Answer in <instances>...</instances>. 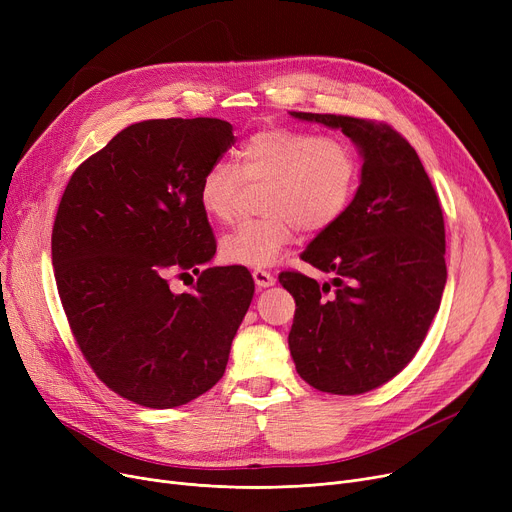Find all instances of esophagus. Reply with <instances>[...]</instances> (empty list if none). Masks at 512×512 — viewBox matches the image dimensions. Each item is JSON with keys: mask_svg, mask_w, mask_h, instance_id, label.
I'll list each match as a JSON object with an SVG mask.
<instances>
[{"mask_svg": "<svg viewBox=\"0 0 512 512\" xmlns=\"http://www.w3.org/2000/svg\"><path fill=\"white\" fill-rule=\"evenodd\" d=\"M253 280H255V284H257L259 288L274 286V282H276V278H274L270 272H265V270H255V272H253Z\"/></svg>", "mask_w": 512, "mask_h": 512, "instance_id": "esophagus-1", "label": "esophagus"}]
</instances>
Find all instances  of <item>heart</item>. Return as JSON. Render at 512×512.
Here are the masks:
<instances>
[{"mask_svg": "<svg viewBox=\"0 0 512 512\" xmlns=\"http://www.w3.org/2000/svg\"><path fill=\"white\" fill-rule=\"evenodd\" d=\"M359 157L351 143L317 137L286 126L261 128L242 143L236 168L215 161L199 182V205L207 218L230 224L240 193L265 186L261 220L245 222L220 242L222 259L247 267H267L297 236L330 228L353 199Z\"/></svg>", "mask_w": 512, "mask_h": 512, "instance_id": "obj_1", "label": "heart"}]
</instances>
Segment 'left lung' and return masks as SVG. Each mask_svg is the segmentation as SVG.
Wrapping results in <instances>:
<instances>
[{"label": "left lung", "mask_w": 512, "mask_h": 512, "mask_svg": "<svg viewBox=\"0 0 512 512\" xmlns=\"http://www.w3.org/2000/svg\"><path fill=\"white\" fill-rule=\"evenodd\" d=\"M290 116L340 128L361 155V184L340 218L301 259L330 284L282 272L297 311L288 334L301 378L330 394L390 382L417 355L446 286L440 199L411 143L386 122L336 114Z\"/></svg>", "instance_id": "left-lung-1"}]
</instances>
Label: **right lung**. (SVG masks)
<instances>
[{
	"label": "right lung",
	"instance_id": "right-lung-1",
	"mask_svg": "<svg viewBox=\"0 0 512 512\" xmlns=\"http://www.w3.org/2000/svg\"><path fill=\"white\" fill-rule=\"evenodd\" d=\"M234 145L218 118L130 124L68 180L51 261L72 336L126 400L174 409L222 380L255 282L247 267H201L215 238L199 182ZM170 271L199 275L174 295Z\"/></svg>",
	"mask_w": 512,
	"mask_h": 512
}]
</instances>
